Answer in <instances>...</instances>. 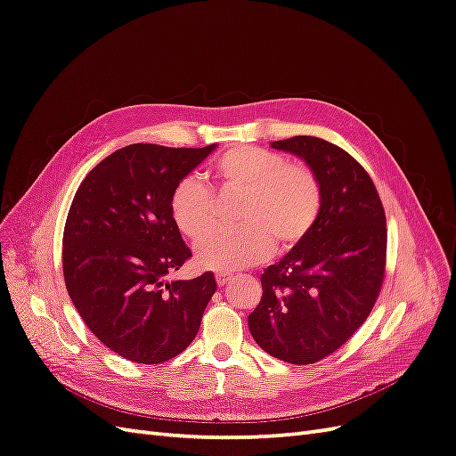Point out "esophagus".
Segmentation results:
<instances>
[{"mask_svg": "<svg viewBox=\"0 0 456 456\" xmlns=\"http://www.w3.org/2000/svg\"><path fill=\"white\" fill-rule=\"evenodd\" d=\"M232 278H233V275L230 272H218L216 273V283H218V287H224Z\"/></svg>", "mask_w": 456, "mask_h": 456, "instance_id": "obj_1", "label": "esophagus"}]
</instances>
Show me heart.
Masks as SVG:
<instances>
[{"mask_svg": "<svg viewBox=\"0 0 456 456\" xmlns=\"http://www.w3.org/2000/svg\"><path fill=\"white\" fill-rule=\"evenodd\" d=\"M223 191H243L236 228H215L196 243V262L209 270H240L266 260L273 249H293L314 228L322 211V184L302 163H287L275 151L240 146L220 156L213 169ZM169 211L184 236L196 240L211 226L215 203L196 176H184L171 191Z\"/></svg>", "mask_w": 456, "mask_h": 456, "instance_id": "obj_1", "label": "heart"}]
</instances>
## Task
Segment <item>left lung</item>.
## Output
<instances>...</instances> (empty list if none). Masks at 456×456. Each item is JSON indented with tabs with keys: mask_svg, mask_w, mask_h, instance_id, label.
<instances>
[{
	"mask_svg": "<svg viewBox=\"0 0 456 456\" xmlns=\"http://www.w3.org/2000/svg\"><path fill=\"white\" fill-rule=\"evenodd\" d=\"M305 159L322 184V211L308 236L260 275L249 314L258 346L281 362L310 365L338 350L367 320L386 266V215L367 171L317 136L275 141Z\"/></svg>",
	"mask_w": 456,
	"mask_h": 456,
	"instance_id": "obj_1",
	"label": "left lung"
}]
</instances>
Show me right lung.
<instances>
[{
	"instance_id": "1",
	"label": "right lung",
	"mask_w": 456,
	"mask_h": 456,
	"mask_svg": "<svg viewBox=\"0 0 456 456\" xmlns=\"http://www.w3.org/2000/svg\"><path fill=\"white\" fill-rule=\"evenodd\" d=\"M215 148H119L84 178L68 211V295L93 335L129 362L156 365L186 350L216 291L213 272L165 280L191 256L171 191Z\"/></svg>"
}]
</instances>
